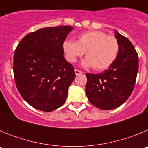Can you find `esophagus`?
I'll return each instance as SVG.
<instances>
[{
  "mask_svg": "<svg viewBox=\"0 0 148 148\" xmlns=\"http://www.w3.org/2000/svg\"><path fill=\"white\" fill-rule=\"evenodd\" d=\"M75 75H80V74H82V72L80 71L79 70H77V69H75Z\"/></svg>",
  "mask_w": 148,
  "mask_h": 148,
  "instance_id": "34e87169",
  "label": "esophagus"
}]
</instances>
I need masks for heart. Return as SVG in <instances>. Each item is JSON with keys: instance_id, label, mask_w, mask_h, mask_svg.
<instances>
[{"instance_id": "b5f03b06", "label": "heart", "mask_w": 148, "mask_h": 148, "mask_svg": "<svg viewBox=\"0 0 148 148\" xmlns=\"http://www.w3.org/2000/svg\"><path fill=\"white\" fill-rule=\"evenodd\" d=\"M68 61L74 63L84 53L86 58L82 61L84 66H92L101 71L109 68L116 61L119 51L117 39L112 35L98 30L81 33L76 41L65 40L62 44Z\"/></svg>"}]
</instances>
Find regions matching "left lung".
Returning a JSON list of instances; mask_svg holds the SVG:
<instances>
[{"label":"left lung","mask_w":148,"mask_h":148,"mask_svg":"<svg viewBox=\"0 0 148 148\" xmlns=\"http://www.w3.org/2000/svg\"><path fill=\"white\" fill-rule=\"evenodd\" d=\"M119 45L116 61L100 74L87 73L86 94L90 102L99 109L119 108L133 92L138 69V57L127 38L115 30Z\"/></svg>","instance_id":"obj_1"}]
</instances>
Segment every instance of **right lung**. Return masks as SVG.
Wrapping results in <instances>:
<instances>
[{"label": "right lung", "mask_w": 148, "mask_h": 148, "mask_svg": "<svg viewBox=\"0 0 148 148\" xmlns=\"http://www.w3.org/2000/svg\"><path fill=\"white\" fill-rule=\"evenodd\" d=\"M72 29L70 26L40 29L27 34L15 49L13 72L17 88L35 109L50 112L66 101L75 74L64 57L62 44Z\"/></svg>", "instance_id": "obj_1"}]
</instances>
